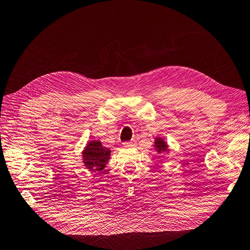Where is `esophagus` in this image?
Wrapping results in <instances>:
<instances>
[{"label":"esophagus","mask_w":250,"mask_h":250,"mask_svg":"<svg viewBox=\"0 0 250 250\" xmlns=\"http://www.w3.org/2000/svg\"><path fill=\"white\" fill-rule=\"evenodd\" d=\"M123 146L124 147H133L135 146V142H126V143H123Z\"/></svg>","instance_id":"1"}]
</instances>
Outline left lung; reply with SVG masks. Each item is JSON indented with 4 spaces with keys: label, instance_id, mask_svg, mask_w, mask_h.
I'll return each instance as SVG.
<instances>
[{
    "label": "left lung",
    "instance_id": "8db88e82",
    "mask_svg": "<svg viewBox=\"0 0 250 250\" xmlns=\"http://www.w3.org/2000/svg\"><path fill=\"white\" fill-rule=\"evenodd\" d=\"M153 146H154V149H155V151H156L158 154L169 152V151H170L167 142H166L161 137H156L154 139V145Z\"/></svg>",
    "mask_w": 250,
    "mask_h": 250
}]
</instances>
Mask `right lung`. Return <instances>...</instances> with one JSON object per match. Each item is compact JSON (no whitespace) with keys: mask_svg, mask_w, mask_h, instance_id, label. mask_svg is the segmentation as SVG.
<instances>
[{"mask_svg":"<svg viewBox=\"0 0 250 250\" xmlns=\"http://www.w3.org/2000/svg\"><path fill=\"white\" fill-rule=\"evenodd\" d=\"M110 152V149L103 146L100 141H89L82 151L83 164L88 171L100 172L106 167Z\"/></svg>","mask_w":250,"mask_h":250,"instance_id":"right-lung-1","label":"right lung"}]
</instances>
